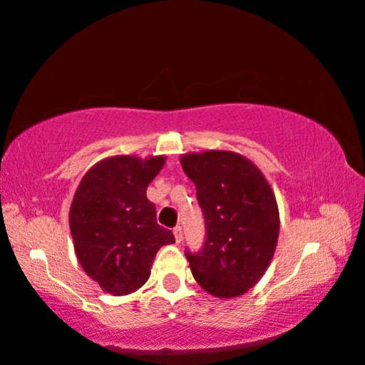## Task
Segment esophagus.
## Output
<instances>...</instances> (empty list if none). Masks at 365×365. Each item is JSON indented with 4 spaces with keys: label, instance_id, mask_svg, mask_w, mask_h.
I'll return each mask as SVG.
<instances>
[{
    "label": "esophagus",
    "instance_id": "obj_1",
    "mask_svg": "<svg viewBox=\"0 0 365 365\" xmlns=\"http://www.w3.org/2000/svg\"><path fill=\"white\" fill-rule=\"evenodd\" d=\"M174 237H175V242H177V243H180V242H182L183 233H182V227H180V225L174 227Z\"/></svg>",
    "mask_w": 365,
    "mask_h": 365
}]
</instances>
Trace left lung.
I'll return each instance as SVG.
<instances>
[{
    "instance_id": "8db88e82",
    "label": "left lung",
    "mask_w": 365,
    "mask_h": 365,
    "mask_svg": "<svg viewBox=\"0 0 365 365\" xmlns=\"http://www.w3.org/2000/svg\"><path fill=\"white\" fill-rule=\"evenodd\" d=\"M196 187L206 242L185 251L195 280L217 298L248 292L267 270L279 238V207L270 185L250 159L232 151L185 154Z\"/></svg>"
}]
</instances>
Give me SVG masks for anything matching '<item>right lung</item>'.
Returning <instances> with one entry per match:
<instances>
[{"mask_svg": "<svg viewBox=\"0 0 365 365\" xmlns=\"http://www.w3.org/2000/svg\"><path fill=\"white\" fill-rule=\"evenodd\" d=\"M164 163V156L103 159L73 195L69 225L78 262L114 296L143 287L160 246L175 242L174 233L156 222V207L146 197Z\"/></svg>", "mask_w": 365, "mask_h": 365, "instance_id": "add662e5", "label": "right lung"}]
</instances>
